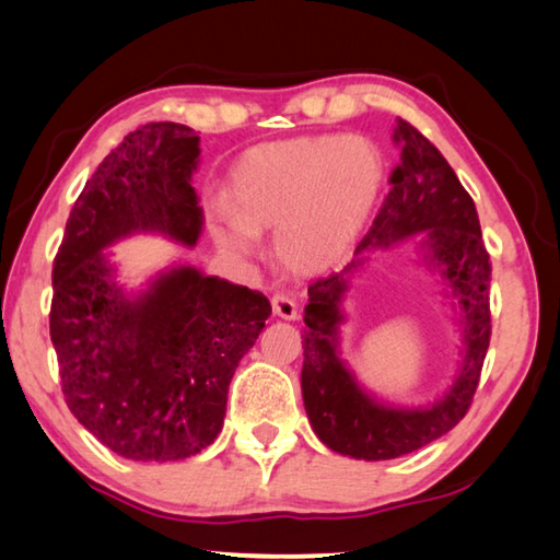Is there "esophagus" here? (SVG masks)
I'll return each mask as SVG.
<instances>
[{"label":"esophagus","mask_w":560,"mask_h":560,"mask_svg":"<svg viewBox=\"0 0 560 560\" xmlns=\"http://www.w3.org/2000/svg\"><path fill=\"white\" fill-rule=\"evenodd\" d=\"M271 311H273V315L281 317V320H299V305H295V301L283 293L273 295Z\"/></svg>","instance_id":"34e87169"}]
</instances>
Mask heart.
I'll return each mask as SVG.
<instances>
[{
    "instance_id": "b5f03b06",
    "label": "heart",
    "mask_w": 560,
    "mask_h": 560,
    "mask_svg": "<svg viewBox=\"0 0 560 560\" xmlns=\"http://www.w3.org/2000/svg\"><path fill=\"white\" fill-rule=\"evenodd\" d=\"M386 158L364 136H303L247 152L230 177L233 218L218 225L221 247L249 257L261 230L273 233L279 261L295 273L339 265L376 211Z\"/></svg>"
}]
</instances>
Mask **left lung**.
Segmentation results:
<instances>
[{
	"mask_svg": "<svg viewBox=\"0 0 560 560\" xmlns=\"http://www.w3.org/2000/svg\"><path fill=\"white\" fill-rule=\"evenodd\" d=\"M393 142L400 164L393 189L349 265L313 283L305 305L301 390L313 432L332 452L359 462H388L444 436L464 418L478 388L490 342V257L480 237L476 203L454 170L420 130L398 118ZM418 236L416 264L445 281L463 342L457 371L438 398L420 406L378 399L341 359L343 301L351 281L365 270L370 252Z\"/></svg>",
	"mask_w": 560,
	"mask_h": 560,
	"instance_id": "left-lung-1",
	"label": "left lung"
}]
</instances>
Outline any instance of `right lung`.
<instances>
[{
  "mask_svg": "<svg viewBox=\"0 0 560 560\" xmlns=\"http://www.w3.org/2000/svg\"><path fill=\"white\" fill-rule=\"evenodd\" d=\"M201 138L148 124L98 164L52 265L50 339L68 408L130 462H182L223 430L228 386L271 315L265 293L172 261L130 289L106 255L133 235L196 247Z\"/></svg>",
  "mask_w": 560,
  "mask_h": 560,
  "instance_id": "1",
  "label": "right lung"
}]
</instances>
